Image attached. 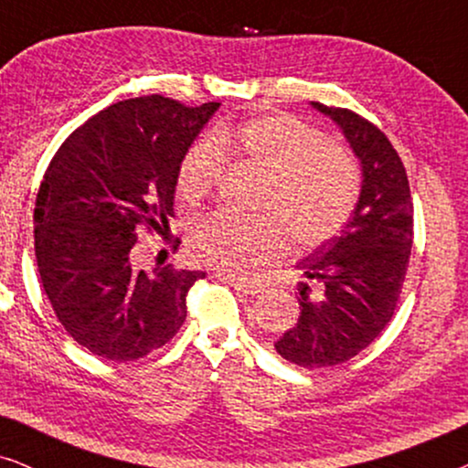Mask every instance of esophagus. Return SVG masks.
Instances as JSON below:
<instances>
[{"instance_id":"esophagus-1","label":"esophagus","mask_w":468,"mask_h":468,"mask_svg":"<svg viewBox=\"0 0 468 468\" xmlns=\"http://www.w3.org/2000/svg\"><path fill=\"white\" fill-rule=\"evenodd\" d=\"M228 281L229 285H234L236 290L242 292V293H251V296H255V293L264 292V283H260V281H245V279H236V277H223Z\"/></svg>"}]
</instances>
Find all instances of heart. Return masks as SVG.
<instances>
[{
	"instance_id": "b5f03b06",
	"label": "heart",
	"mask_w": 468,
	"mask_h": 468,
	"mask_svg": "<svg viewBox=\"0 0 468 468\" xmlns=\"http://www.w3.org/2000/svg\"><path fill=\"white\" fill-rule=\"evenodd\" d=\"M226 155L266 172L258 208L268 213H215L194 228L191 255L221 272H258L283 260L292 239L306 249L324 245L347 226L360 200V170L347 151L328 143L317 127L271 112L217 125L183 153L176 194L185 204L194 207L215 189Z\"/></svg>"
}]
</instances>
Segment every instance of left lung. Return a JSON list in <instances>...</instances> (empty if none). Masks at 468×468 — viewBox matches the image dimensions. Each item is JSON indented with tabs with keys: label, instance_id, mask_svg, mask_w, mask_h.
<instances>
[{
	"label": "left lung",
	"instance_id": "left-lung-1",
	"mask_svg": "<svg viewBox=\"0 0 468 468\" xmlns=\"http://www.w3.org/2000/svg\"><path fill=\"white\" fill-rule=\"evenodd\" d=\"M341 127L362 162V191L341 236L298 268L300 317L274 343L285 360L328 368L367 349L389 324L411 258L413 202L402 159L375 123L349 108L311 101Z\"/></svg>",
	"mask_w": 468,
	"mask_h": 468
}]
</instances>
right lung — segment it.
<instances>
[{
    "mask_svg": "<svg viewBox=\"0 0 468 468\" xmlns=\"http://www.w3.org/2000/svg\"><path fill=\"white\" fill-rule=\"evenodd\" d=\"M217 108L164 95L117 101L50 159L34 210L37 271L57 319L91 354L138 360L181 330L204 272L133 271L130 251L138 234H168L178 162Z\"/></svg>",
    "mask_w": 468,
    "mask_h": 468,
    "instance_id": "right-lung-1",
    "label": "right lung"
}]
</instances>
